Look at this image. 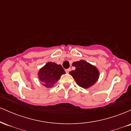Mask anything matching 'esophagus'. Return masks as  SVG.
Wrapping results in <instances>:
<instances>
[{"instance_id": "1", "label": "esophagus", "mask_w": 131, "mask_h": 131, "mask_svg": "<svg viewBox=\"0 0 131 131\" xmlns=\"http://www.w3.org/2000/svg\"><path fill=\"white\" fill-rule=\"evenodd\" d=\"M70 71H71V68H68V69H67V70H65V71L67 73H68Z\"/></svg>"}]
</instances>
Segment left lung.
<instances>
[{"instance_id": "obj_1", "label": "left lung", "mask_w": 131, "mask_h": 131, "mask_svg": "<svg viewBox=\"0 0 131 131\" xmlns=\"http://www.w3.org/2000/svg\"><path fill=\"white\" fill-rule=\"evenodd\" d=\"M72 65L76 67L75 70L70 71L76 83L82 88L88 89L98 81L100 73L95 66L84 60L73 62Z\"/></svg>"}]
</instances>
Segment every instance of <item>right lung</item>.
<instances>
[{"instance_id": "obj_1", "label": "right lung", "mask_w": 131, "mask_h": 131, "mask_svg": "<svg viewBox=\"0 0 131 131\" xmlns=\"http://www.w3.org/2000/svg\"><path fill=\"white\" fill-rule=\"evenodd\" d=\"M64 74L65 71L61 64L50 61L40 69L37 75L42 85L51 88L59 80L61 75Z\"/></svg>"}]
</instances>
